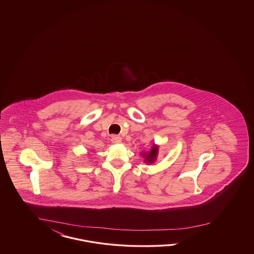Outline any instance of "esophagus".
Wrapping results in <instances>:
<instances>
[{"label":"esophagus","mask_w":254,"mask_h":254,"mask_svg":"<svg viewBox=\"0 0 254 254\" xmlns=\"http://www.w3.org/2000/svg\"><path fill=\"white\" fill-rule=\"evenodd\" d=\"M112 142L115 143V144H119L122 142V138L120 136H117V135H113L112 136Z\"/></svg>","instance_id":"esophagus-1"}]
</instances>
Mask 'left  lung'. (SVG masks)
<instances>
[{
    "label": "left lung",
    "mask_w": 254,
    "mask_h": 254,
    "mask_svg": "<svg viewBox=\"0 0 254 254\" xmlns=\"http://www.w3.org/2000/svg\"><path fill=\"white\" fill-rule=\"evenodd\" d=\"M157 154H158V146H156L154 144L153 148H152V150L148 154H146V153L142 154V156L145 158L144 162H146L147 164L154 163L155 159H156V157H157Z\"/></svg>",
    "instance_id": "1"
}]
</instances>
